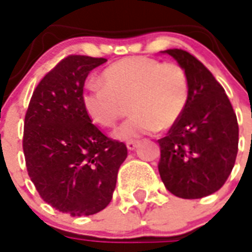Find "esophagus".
<instances>
[{"label":"esophagus","mask_w":252,"mask_h":252,"mask_svg":"<svg viewBox=\"0 0 252 252\" xmlns=\"http://www.w3.org/2000/svg\"><path fill=\"white\" fill-rule=\"evenodd\" d=\"M137 145H139L137 141H128L126 143V148H128V151H135L137 148Z\"/></svg>","instance_id":"34e87169"}]
</instances>
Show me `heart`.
I'll return each mask as SVG.
<instances>
[{
	"label": "heart",
	"instance_id": "obj_1",
	"mask_svg": "<svg viewBox=\"0 0 252 252\" xmlns=\"http://www.w3.org/2000/svg\"><path fill=\"white\" fill-rule=\"evenodd\" d=\"M98 85L83 93V107L96 126L111 128L124 116H132L119 126L115 139L135 140L158 129L173 126L187 107L189 83L180 65L161 64L148 57H129L109 65Z\"/></svg>",
	"mask_w": 252,
	"mask_h": 252
}]
</instances>
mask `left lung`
I'll list each match as a JSON object with an SVG mask.
<instances>
[{
    "label": "left lung",
    "instance_id": "8db88e82",
    "mask_svg": "<svg viewBox=\"0 0 252 252\" xmlns=\"http://www.w3.org/2000/svg\"><path fill=\"white\" fill-rule=\"evenodd\" d=\"M186 70L187 107L178 123L160 139L159 173L175 196L199 199L216 192L235 164L239 141L236 115L224 89L192 55L167 49Z\"/></svg>",
    "mask_w": 252,
    "mask_h": 252
}]
</instances>
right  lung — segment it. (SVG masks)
I'll return each instance as SVG.
<instances>
[{"label":"right lung","instance_id":"obj_1","mask_svg":"<svg viewBox=\"0 0 252 252\" xmlns=\"http://www.w3.org/2000/svg\"><path fill=\"white\" fill-rule=\"evenodd\" d=\"M104 63L88 56L63 60L37 85L25 116L29 178L44 202L70 216L93 215L111 203L126 159V144L108 139L83 107L85 80Z\"/></svg>","mask_w":252,"mask_h":252}]
</instances>
